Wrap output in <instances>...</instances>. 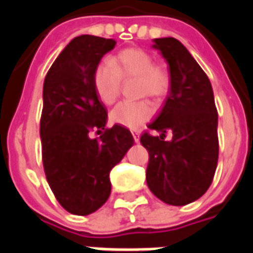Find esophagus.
<instances>
[{
	"instance_id": "34e87169",
	"label": "esophagus",
	"mask_w": 253,
	"mask_h": 253,
	"mask_svg": "<svg viewBox=\"0 0 253 253\" xmlns=\"http://www.w3.org/2000/svg\"><path fill=\"white\" fill-rule=\"evenodd\" d=\"M131 134L132 137H134V141H135V142H139V131H137V130H131Z\"/></svg>"
}]
</instances>
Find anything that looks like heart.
<instances>
[{
	"label": "heart",
	"mask_w": 253,
	"mask_h": 253,
	"mask_svg": "<svg viewBox=\"0 0 253 253\" xmlns=\"http://www.w3.org/2000/svg\"><path fill=\"white\" fill-rule=\"evenodd\" d=\"M137 80V97L150 96L163 99L170 86V74L163 63L153 62V57L141 48L123 50L110 61L101 62L93 76V86L100 101L105 105L115 103L121 94V81ZM154 114V105L149 100L131 104H119L111 111V121L122 126L138 128Z\"/></svg>",
	"instance_id": "heart-1"
}]
</instances>
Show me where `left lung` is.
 Wrapping results in <instances>:
<instances>
[{"label": "left lung", "instance_id": "1", "mask_svg": "<svg viewBox=\"0 0 253 253\" xmlns=\"http://www.w3.org/2000/svg\"><path fill=\"white\" fill-rule=\"evenodd\" d=\"M170 74L164 105L141 143L149 152L146 183L164 203L184 206L211 184L218 163V114L211 84L190 51L175 38L154 39ZM167 132L172 137L165 138Z\"/></svg>", "mask_w": 253, "mask_h": 253}]
</instances>
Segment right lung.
Returning <instances> with one entry per match:
<instances>
[{
    "instance_id": "add662e5",
    "label": "right lung",
    "mask_w": 253,
    "mask_h": 253,
    "mask_svg": "<svg viewBox=\"0 0 253 253\" xmlns=\"http://www.w3.org/2000/svg\"><path fill=\"white\" fill-rule=\"evenodd\" d=\"M114 39L74 38L58 55L43 84L41 141L43 167L61 206L88 215L111 194V169L134 145L130 130L105 127L107 108L96 94L93 76ZM92 129L99 134L90 137Z\"/></svg>"
}]
</instances>
